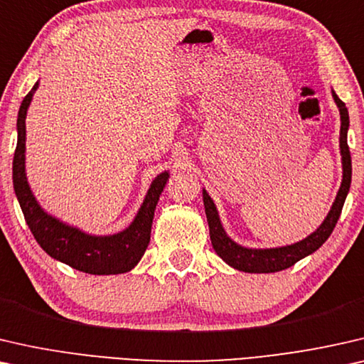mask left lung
Listing matches in <instances>:
<instances>
[{"label":"left lung","mask_w":364,"mask_h":364,"mask_svg":"<svg viewBox=\"0 0 364 364\" xmlns=\"http://www.w3.org/2000/svg\"><path fill=\"white\" fill-rule=\"evenodd\" d=\"M333 99L340 110L341 119V129H340V150H341V163H343V180L341 186L338 189V194L335 198L333 206H331L328 216L321 223V226L311 232L309 237H305L300 242H295L291 245H284V247L275 249H249L242 247V245L235 244L234 240L229 237L226 231L223 229V224L219 221V214L216 209V204L203 189V201L204 209H206V218L209 224V235H211V244L216 254L221 257L224 262L231 265V267L242 270V272L250 274H270L279 272V270L289 269L291 265L299 262L300 259L306 257V255L314 254L316 249H320L333 229L340 218L343 204H345L346 194L350 191L351 184V155L350 148H348V127H350V117H348V109L343 102L338 99L335 90H331Z\"/></svg>","instance_id":"8db88e82"}]
</instances>
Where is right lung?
<instances>
[{"label":"right lung","mask_w":364,"mask_h":364,"mask_svg":"<svg viewBox=\"0 0 364 364\" xmlns=\"http://www.w3.org/2000/svg\"><path fill=\"white\" fill-rule=\"evenodd\" d=\"M38 85L39 84L36 82L19 107L18 143L13 158L14 193H16L31 232L50 257L60 260L80 272L94 275L129 272L138 264L150 244L155 208L163 188L170 178V173L163 171L153 180L145 201L138 209L133 223L119 234L90 235L49 216L33 196L26 178V166H24V160H26L24 156V151H26V114Z\"/></svg>","instance_id":"obj_1"}]
</instances>
